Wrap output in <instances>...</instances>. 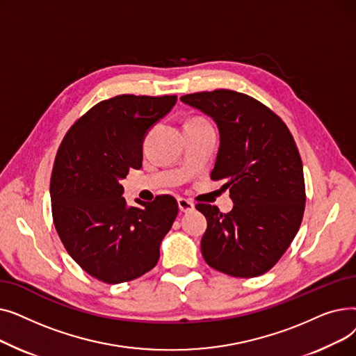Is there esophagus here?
<instances>
[{
  "label": "esophagus",
  "instance_id": "1",
  "mask_svg": "<svg viewBox=\"0 0 356 356\" xmlns=\"http://www.w3.org/2000/svg\"><path fill=\"white\" fill-rule=\"evenodd\" d=\"M177 203H179L180 212H192V211L195 209V204H193L191 200L184 199V197H179V199H177Z\"/></svg>",
  "mask_w": 356,
  "mask_h": 356
}]
</instances>
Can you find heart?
I'll list each match as a JSON object with an SVG mask.
<instances>
[{"mask_svg": "<svg viewBox=\"0 0 356 356\" xmlns=\"http://www.w3.org/2000/svg\"><path fill=\"white\" fill-rule=\"evenodd\" d=\"M188 124H208V122L204 121V120H202V118H193V120H191Z\"/></svg>", "mask_w": 356, "mask_h": 356, "instance_id": "b5f03b06", "label": "heart"}]
</instances>
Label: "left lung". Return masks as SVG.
<instances>
[{
	"label": "left lung",
	"instance_id": "obj_1",
	"mask_svg": "<svg viewBox=\"0 0 356 356\" xmlns=\"http://www.w3.org/2000/svg\"><path fill=\"white\" fill-rule=\"evenodd\" d=\"M180 101L216 122L220 145L211 179L223 181L234 200L228 213L196 204L208 220L202 255L232 277L264 274L287 251L303 219V163L294 138L282 118L245 93L216 89Z\"/></svg>",
	"mask_w": 356,
	"mask_h": 356
}]
</instances>
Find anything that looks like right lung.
Here are the masks:
<instances>
[{
    "mask_svg": "<svg viewBox=\"0 0 356 356\" xmlns=\"http://www.w3.org/2000/svg\"><path fill=\"white\" fill-rule=\"evenodd\" d=\"M176 95H118L92 106L66 133L50 179L51 213L69 255L108 284L154 268L179 207L173 196L128 207L120 183L140 168L147 131L170 112Z\"/></svg>",
    "mask_w": 356,
    "mask_h": 356,
    "instance_id": "1",
    "label": "right lung"
}]
</instances>
